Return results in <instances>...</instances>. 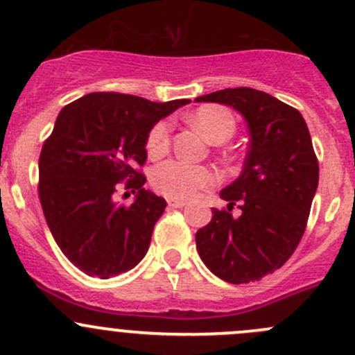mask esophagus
<instances>
[{"label":"esophagus","instance_id":"esophagus-1","mask_svg":"<svg viewBox=\"0 0 355 355\" xmlns=\"http://www.w3.org/2000/svg\"><path fill=\"white\" fill-rule=\"evenodd\" d=\"M167 203H169V207H173V209H182V207L186 205L184 200H174V198L167 200Z\"/></svg>","mask_w":355,"mask_h":355}]
</instances>
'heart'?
Instances as JSON below:
<instances>
[{
	"label": "heart",
	"instance_id": "1",
	"mask_svg": "<svg viewBox=\"0 0 355 355\" xmlns=\"http://www.w3.org/2000/svg\"><path fill=\"white\" fill-rule=\"evenodd\" d=\"M191 124L196 125L212 143H223L236 131L234 115L219 105H205L191 115ZM171 122H157L146 136V152L152 159H159L167 153L171 146ZM216 173L210 167L195 166L184 160L171 159L159 164L152 171V184L157 191L167 198H191L198 189L209 188L216 182Z\"/></svg>",
	"mask_w": 355,
	"mask_h": 355
}]
</instances>
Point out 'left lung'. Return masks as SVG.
Segmentation results:
<instances>
[{
	"instance_id": "8db88e82",
	"label": "left lung",
	"mask_w": 355,
	"mask_h": 355,
	"mask_svg": "<svg viewBox=\"0 0 355 355\" xmlns=\"http://www.w3.org/2000/svg\"><path fill=\"white\" fill-rule=\"evenodd\" d=\"M195 101L234 108L250 136L240 178L220 191L227 210H212L195 234L196 250L217 278L259 282L292 257L305 231L319 182L307 124L293 107L252 87H227ZM234 205L242 210L238 218L230 214Z\"/></svg>"
}]
</instances>
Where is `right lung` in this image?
Returning <instances> with one entry per match:
<instances>
[{
    "mask_svg": "<svg viewBox=\"0 0 355 355\" xmlns=\"http://www.w3.org/2000/svg\"><path fill=\"white\" fill-rule=\"evenodd\" d=\"M189 100L166 103L122 93H89L62 108L40 155V200L67 259L108 279L148 252L167 202L143 188L150 129ZM121 180L139 189L131 206L114 200Z\"/></svg>",
    "mask_w": 355,
    "mask_h": 355,
    "instance_id": "obj_1",
    "label": "right lung"
}]
</instances>
